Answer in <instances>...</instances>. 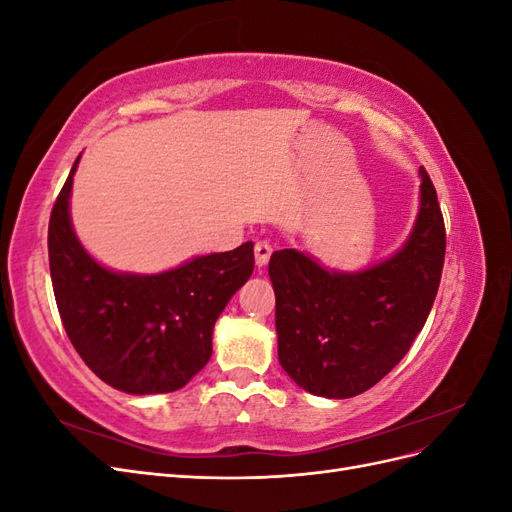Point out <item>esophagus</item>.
Returning a JSON list of instances; mask_svg holds the SVG:
<instances>
[{
    "instance_id": "esophagus-1",
    "label": "esophagus",
    "mask_w": 512,
    "mask_h": 512,
    "mask_svg": "<svg viewBox=\"0 0 512 512\" xmlns=\"http://www.w3.org/2000/svg\"><path fill=\"white\" fill-rule=\"evenodd\" d=\"M271 252H273V247L267 243V241H258L256 243V247H254V254H256V267L258 269H262L269 262V258H271Z\"/></svg>"
}]
</instances>
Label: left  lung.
Listing matches in <instances>:
<instances>
[{"label":"left lung","mask_w":512,"mask_h":512,"mask_svg":"<svg viewBox=\"0 0 512 512\" xmlns=\"http://www.w3.org/2000/svg\"><path fill=\"white\" fill-rule=\"evenodd\" d=\"M418 213L395 254L356 271L299 250L269 260L277 359L303 391L348 399L404 359L438 294L446 235L436 188L418 168Z\"/></svg>","instance_id":"obj_1"}]
</instances>
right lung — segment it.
Wrapping results in <instances>:
<instances>
[{
    "mask_svg": "<svg viewBox=\"0 0 512 512\" xmlns=\"http://www.w3.org/2000/svg\"><path fill=\"white\" fill-rule=\"evenodd\" d=\"M74 160L49 222L61 322L85 365L117 391L173 393L203 369L213 327L254 271V243L194 256L160 273L115 271L87 252L70 215Z\"/></svg>",
    "mask_w": 512,
    "mask_h": 512,
    "instance_id": "1",
    "label": "right lung"
}]
</instances>
